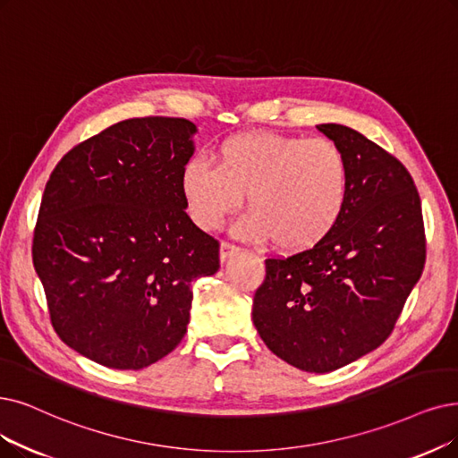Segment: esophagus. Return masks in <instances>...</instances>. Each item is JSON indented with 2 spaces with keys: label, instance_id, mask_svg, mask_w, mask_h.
Returning <instances> with one entry per match:
<instances>
[{
  "label": "esophagus",
  "instance_id": "1",
  "mask_svg": "<svg viewBox=\"0 0 458 458\" xmlns=\"http://www.w3.org/2000/svg\"><path fill=\"white\" fill-rule=\"evenodd\" d=\"M239 251H241L239 246L229 244V242H222V244H219V259H222V263H225L227 259H231L233 255H236Z\"/></svg>",
  "mask_w": 458,
  "mask_h": 458
}]
</instances>
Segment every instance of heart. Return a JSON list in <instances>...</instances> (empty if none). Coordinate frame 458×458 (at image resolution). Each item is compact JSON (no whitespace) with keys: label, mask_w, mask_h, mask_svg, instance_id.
<instances>
[{"label":"heart","mask_w":458,"mask_h":458,"mask_svg":"<svg viewBox=\"0 0 458 458\" xmlns=\"http://www.w3.org/2000/svg\"><path fill=\"white\" fill-rule=\"evenodd\" d=\"M236 233L248 241H270L285 253L314 250L335 231L350 199V165L327 139L272 131L227 137L214 150V167L188 161L180 195L191 222L212 231L241 207Z\"/></svg>","instance_id":"heart-1"}]
</instances>
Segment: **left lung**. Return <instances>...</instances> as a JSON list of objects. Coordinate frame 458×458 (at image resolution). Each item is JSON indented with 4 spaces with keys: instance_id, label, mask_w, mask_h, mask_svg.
<instances>
[{
    "instance_id": "obj_1",
    "label": "left lung",
    "mask_w": 458,
    "mask_h": 458,
    "mask_svg": "<svg viewBox=\"0 0 458 458\" xmlns=\"http://www.w3.org/2000/svg\"><path fill=\"white\" fill-rule=\"evenodd\" d=\"M318 130L344 152L350 199L314 250L267 259L251 319L291 367L325 374L379 347L425 267L420 199L406 167L340 123Z\"/></svg>"
}]
</instances>
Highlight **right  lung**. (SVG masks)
Wrapping results in <instances>:
<instances>
[{
	"instance_id": "obj_1",
	"label": "right lung",
	"mask_w": 458,
	"mask_h": 458,
	"mask_svg": "<svg viewBox=\"0 0 458 458\" xmlns=\"http://www.w3.org/2000/svg\"><path fill=\"white\" fill-rule=\"evenodd\" d=\"M184 118H131L69 150L52 171L33 267L52 325L77 353L140 370L184 338L191 284L219 244L186 214L180 174L195 152Z\"/></svg>"
}]
</instances>
